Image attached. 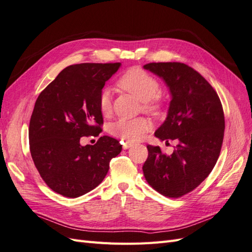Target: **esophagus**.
Returning <instances> with one entry per match:
<instances>
[{"label": "esophagus", "instance_id": "esophagus-1", "mask_svg": "<svg viewBox=\"0 0 252 252\" xmlns=\"http://www.w3.org/2000/svg\"><path fill=\"white\" fill-rule=\"evenodd\" d=\"M133 146L132 143H128V141H126V143H122V148H124L125 150L128 149V148H131Z\"/></svg>", "mask_w": 252, "mask_h": 252}]
</instances>
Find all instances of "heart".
I'll use <instances>...</instances> for the list:
<instances>
[{"label":"heart","instance_id":"heart-1","mask_svg":"<svg viewBox=\"0 0 252 252\" xmlns=\"http://www.w3.org/2000/svg\"><path fill=\"white\" fill-rule=\"evenodd\" d=\"M118 86L126 90L137 99L144 102L146 111L158 114L164 106L162 98L158 94L159 92L158 81L144 69L134 67L126 70L118 80ZM99 109L103 116H108L112 113V95L108 89H103L100 93ZM151 128L150 121L139 117L135 119H118L109 126L108 132L113 136L122 140L133 143L144 138L145 134Z\"/></svg>","mask_w":252,"mask_h":252}]
</instances>
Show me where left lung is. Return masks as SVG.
Listing matches in <instances>:
<instances>
[{
  "instance_id": "left-lung-1",
  "label": "left lung",
  "mask_w": 252,
  "mask_h": 252,
  "mask_svg": "<svg viewBox=\"0 0 252 252\" xmlns=\"http://www.w3.org/2000/svg\"><path fill=\"white\" fill-rule=\"evenodd\" d=\"M168 86V114L154 135L160 140H177L172 154L148 145L144 176L152 188L169 198L195 189L214 168L224 133L221 102L210 83L182 63H150L144 66Z\"/></svg>"
}]
</instances>
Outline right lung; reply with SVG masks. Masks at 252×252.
I'll return each mask as SVG.
<instances>
[{"label": "right lung", "instance_id": "right-lung-1", "mask_svg": "<svg viewBox=\"0 0 252 252\" xmlns=\"http://www.w3.org/2000/svg\"><path fill=\"white\" fill-rule=\"evenodd\" d=\"M120 66L71 64L38 95L29 127L31 156L43 181L62 196L76 198L95 189L121 152L119 141L109 136L93 146L80 143L102 131L99 95Z\"/></svg>", "mask_w": 252, "mask_h": 252}]
</instances>
